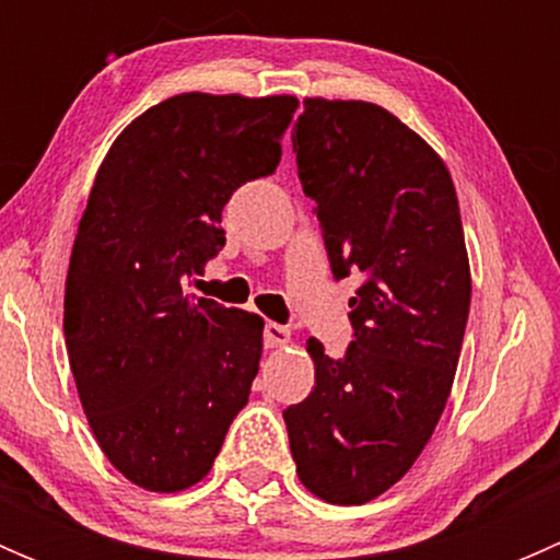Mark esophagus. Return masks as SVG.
Returning a JSON list of instances; mask_svg holds the SVG:
<instances>
[{
    "label": "esophagus",
    "mask_w": 560,
    "mask_h": 560,
    "mask_svg": "<svg viewBox=\"0 0 560 560\" xmlns=\"http://www.w3.org/2000/svg\"><path fill=\"white\" fill-rule=\"evenodd\" d=\"M262 338L268 349H281L290 343V330H287L284 325H279V322H265Z\"/></svg>",
    "instance_id": "1"
}]
</instances>
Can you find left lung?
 Wrapping results in <instances>:
<instances>
[{
	"instance_id": "obj_1",
	"label": "left lung",
	"mask_w": 560,
	"mask_h": 560,
	"mask_svg": "<svg viewBox=\"0 0 560 560\" xmlns=\"http://www.w3.org/2000/svg\"><path fill=\"white\" fill-rule=\"evenodd\" d=\"M354 341L327 358L308 338L316 385L284 411L298 477L327 504H365L425 450L453 389L468 303L466 241L442 156L363 100H303L292 132Z\"/></svg>"
}]
</instances>
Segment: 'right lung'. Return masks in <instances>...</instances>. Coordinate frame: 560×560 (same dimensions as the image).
<instances>
[{
	"instance_id": "add662e5",
	"label": "right lung",
	"mask_w": 560,
	"mask_h": 560,
	"mask_svg": "<svg viewBox=\"0 0 560 560\" xmlns=\"http://www.w3.org/2000/svg\"><path fill=\"white\" fill-rule=\"evenodd\" d=\"M298 100L178 94L100 165L72 244L65 338L83 411L129 482H200L248 400L262 319L184 292L224 246L222 208L276 171Z\"/></svg>"
}]
</instances>
